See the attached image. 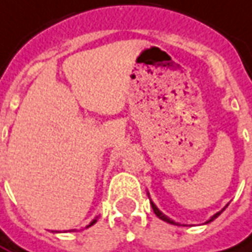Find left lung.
<instances>
[{"label": "left lung", "mask_w": 252, "mask_h": 252, "mask_svg": "<svg viewBox=\"0 0 252 252\" xmlns=\"http://www.w3.org/2000/svg\"><path fill=\"white\" fill-rule=\"evenodd\" d=\"M148 196H149V193H148ZM149 197H150V196H149ZM150 204H152V208H153V211H155V214H156V215H157V217H158V218H160V220H165V222H168V223H172V225H179L178 222H175V220H171V218H169V217H167L165 214H162V212L160 211L158 208H157V205H156L155 203L152 201V200H150ZM226 207H227V205H226ZM226 207H223V208H222L220 211H218V212H217V214H214V215H212L211 218H210V220H207L205 223H210V222H212V220H215V218H218V217H220V214H222V212L225 211V208H226Z\"/></svg>", "instance_id": "left-lung-1"}]
</instances>
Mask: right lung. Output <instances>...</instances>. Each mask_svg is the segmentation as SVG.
I'll return each instance as SVG.
<instances>
[{
  "instance_id": "add662e5",
  "label": "right lung",
  "mask_w": 252,
  "mask_h": 252,
  "mask_svg": "<svg viewBox=\"0 0 252 252\" xmlns=\"http://www.w3.org/2000/svg\"><path fill=\"white\" fill-rule=\"evenodd\" d=\"M96 220H92V222H91L90 225H88V226H87V227H90V226H92V225H94V223H95V222H96Z\"/></svg>"
}]
</instances>
